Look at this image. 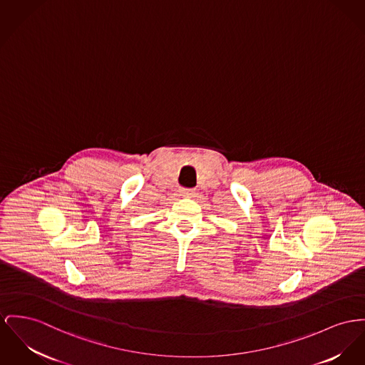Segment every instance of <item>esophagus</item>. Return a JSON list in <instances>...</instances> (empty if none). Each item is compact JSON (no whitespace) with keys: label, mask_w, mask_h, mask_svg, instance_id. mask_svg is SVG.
Listing matches in <instances>:
<instances>
[{"label":"esophagus","mask_w":365,"mask_h":365,"mask_svg":"<svg viewBox=\"0 0 365 365\" xmlns=\"http://www.w3.org/2000/svg\"><path fill=\"white\" fill-rule=\"evenodd\" d=\"M180 194L182 195V196H191V195L195 194V190L194 188H181Z\"/></svg>","instance_id":"obj_1"}]
</instances>
